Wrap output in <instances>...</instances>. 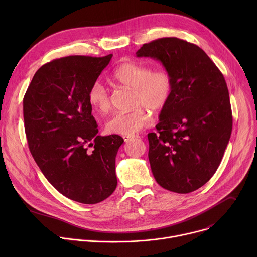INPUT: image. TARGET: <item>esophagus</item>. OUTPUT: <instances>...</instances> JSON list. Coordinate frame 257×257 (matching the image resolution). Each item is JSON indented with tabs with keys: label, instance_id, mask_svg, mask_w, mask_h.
<instances>
[{
	"label": "esophagus",
	"instance_id": "1",
	"mask_svg": "<svg viewBox=\"0 0 257 257\" xmlns=\"http://www.w3.org/2000/svg\"><path fill=\"white\" fill-rule=\"evenodd\" d=\"M133 138H138V135H130V136H124V140H125L126 142L130 141V140H131V139H133Z\"/></svg>",
	"mask_w": 257,
	"mask_h": 257
}]
</instances>
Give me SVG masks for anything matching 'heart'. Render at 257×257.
<instances>
[{
  "mask_svg": "<svg viewBox=\"0 0 257 257\" xmlns=\"http://www.w3.org/2000/svg\"><path fill=\"white\" fill-rule=\"evenodd\" d=\"M115 83L133 88V106L128 113H117L108 119L105 128L108 132L130 136L153 122V112H160L167 105L172 89L173 80L166 69L153 71L152 67L137 62H126L119 65L113 72ZM89 104L99 113H107L111 108V100L104 86L96 81L87 93Z\"/></svg>",
  "mask_w": 257,
  "mask_h": 257,
  "instance_id": "1",
  "label": "heart"
}]
</instances>
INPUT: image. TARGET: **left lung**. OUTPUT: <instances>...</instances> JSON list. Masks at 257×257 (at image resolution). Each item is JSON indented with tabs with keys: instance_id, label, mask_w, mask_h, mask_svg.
Segmentation results:
<instances>
[{
	"instance_id": "obj_1",
	"label": "left lung",
	"mask_w": 257,
	"mask_h": 257,
	"mask_svg": "<svg viewBox=\"0 0 257 257\" xmlns=\"http://www.w3.org/2000/svg\"><path fill=\"white\" fill-rule=\"evenodd\" d=\"M136 56L161 62L173 80L158 132L148 135L154 177L172 192L197 190L217 170L231 137L226 80L203 50L177 38L144 44Z\"/></svg>"
}]
</instances>
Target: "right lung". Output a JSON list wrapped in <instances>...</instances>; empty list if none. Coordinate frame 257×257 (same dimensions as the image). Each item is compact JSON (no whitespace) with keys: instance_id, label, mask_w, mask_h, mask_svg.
<instances>
[{"instance_id":"right-lung-1","label":"right lung","mask_w":257,"mask_h":257,"mask_svg":"<svg viewBox=\"0 0 257 257\" xmlns=\"http://www.w3.org/2000/svg\"><path fill=\"white\" fill-rule=\"evenodd\" d=\"M112 57L69 56L47 63L23 98L25 133L35 163L61 194L84 204L104 200L117 187L116 156L124 139L97 135L87 99Z\"/></svg>"}]
</instances>
